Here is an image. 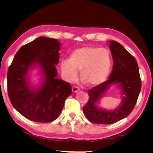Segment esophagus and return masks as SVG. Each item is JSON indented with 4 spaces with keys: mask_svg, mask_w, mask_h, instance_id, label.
Instances as JSON below:
<instances>
[{
    "mask_svg": "<svg viewBox=\"0 0 153 153\" xmlns=\"http://www.w3.org/2000/svg\"><path fill=\"white\" fill-rule=\"evenodd\" d=\"M79 91V88L76 86H73L72 87V92H77Z\"/></svg>",
    "mask_w": 153,
    "mask_h": 153,
    "instance_id": "34e87169",
    "label": "esophagus"
}]
</instances>
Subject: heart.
<instances>
[{
	"mask_svg": "<svg viewBox=\"0 0 153 153\" xmlns=\"http://www.w3.org/2000/svg\"><path fill=\"white\" fill-rule=\"evenodd\" d=\"M111 67L112 58L109 50L105 48L86 46L75 50L69 60L61 62V71L68 82H73L80 71V78L89 86H97L107 78Z\"/></svg>",
	"mask_w": 153,
	"mask_h": 153,
	"instance_id": "1",
	"label": "heart"
}]
</instances>
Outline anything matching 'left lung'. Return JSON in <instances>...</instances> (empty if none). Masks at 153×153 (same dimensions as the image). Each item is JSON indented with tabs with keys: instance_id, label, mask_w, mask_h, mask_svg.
<instances>
[{
	"instance_id": "obj_1",
	"label": "left lung",
	"mask_w": 153,
	"mask_h": 153,
	"mask_svg": "<svg viewBox=\"0 0 153 153\" xmlns=\"http://www.w3.org/2000/svg\"><path fill=\"white\" fill-rule=\"evenodd\" d=\"M109 48L114 59V65L108 80L88 91L89 99L83 107L87 119L96 124H114L127 117L135 107L141 90L139 69L135 57L115 41H110ZM114 84H119L125 95L121 105L113 111L98 109L95 104Z\"/></svg>"
}]
</instances>
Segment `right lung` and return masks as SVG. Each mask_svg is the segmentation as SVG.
Segmentation results:
<instances>
[{"mask_svg":"<svg viewBox=\"0 0 153 153\" xmlns=\"http://www.w3.org/2000/svg\"><path fill=\"white\" fill-rule=\"evenodd\" d=\"M59 41L39 37L22 47L7 71V93L13 107L32 121L49 123L56 119L66 99L72 93L71 84L57 78ZM34 64L40 66L44 82L39 89L30 88L26 76Z\"/></svg>","mask_w":153,"mask_h":153,"instance_id":"right-lung-1","label":"right lung"}]
</instances>
